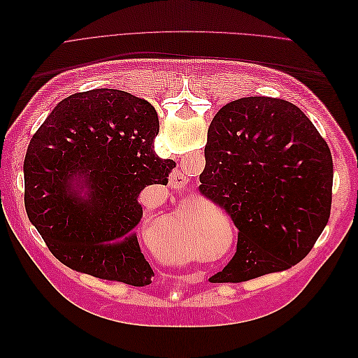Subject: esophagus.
Segmentation results:
<instances>
[{"label": "esophagus", "mask_w": 358, "mask_h": 358, "mask_svg": "<svg viewBox=\"0 0 358 358\" xmlns=\"http://www.w3.org/2000/svg\"><path fill=\"white\" fill-rule=\"evenodd\" d=\"M170 183H171L173 188L179 189V188H182V187L187 183V176L183 175V173H182L180 170L173 171L171 176H170Z\"/></svg>", "instance_id": "esophagus-1"}]
</instances>
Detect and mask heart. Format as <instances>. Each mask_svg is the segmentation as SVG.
Returning a JSON list of instances; mask_svg holds the SVG:
<instances>
[{
    "mask_svg": "<svg viewBox=\"0 0 358 358\" xmlns=\"http://www.w3.org/2000/svg\"><path fill=\"white\" fill-rule=\"evenodd\" d=\"M201 208H203V203H201ZM171 225H173V229H175V231L170 233L169 241L175 239L178 258L179 259H189V258L196 257L197 255V252H196V239H197L196 233L185 230V227H183V224L180 222L178 216H175V218L171 220ZM212 241L216 242V241H218V237L215 236Z\"/></svg>",
    "mask_w": 358,
    "mask_h": 358,
    "instance_id": "heart-1",
    "label": "heart"
}]
</instances>
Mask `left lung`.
<instances>
[{
  "label": "left lung",
  "mask_w": 358,
  "mask_h": 358,
  "mask_svg": "<svg viewBox=\"0 0 358 358\" xmlns=\"http://www.w3.org/2000/svg\"><path fill=\"white\" fill-rule=\"evenodd\" d=\"M200 194L224 209L237 251L210 282H243L300 263L330 218L333 159L297 106L246 96L215 115Z\"/></svg>",
  "instance_id": "obj_1"
}]
</instances>
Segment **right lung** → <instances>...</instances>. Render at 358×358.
I'll use <instances>...</instances> for the list:
<instances>
[{
	"mask_svg": "<svg viewBox=\"0 0 358 358\" xmlns=\"http://www.w3.org/2000/svg\"><path fill=\"white\" fill-rule=\"evenodd\" d=\"M154 106L125 91L92 90L57 104L24 162L25 209L49 251L76 272L128 285L150 282L136 225L148 185H167L173 159L154 150Z\"/></svg>",
	"mask_w": 358,
	"mask_h": 358,
	"instance_id": "obj_1",
	"label": "right lung"
}]
</instances>
